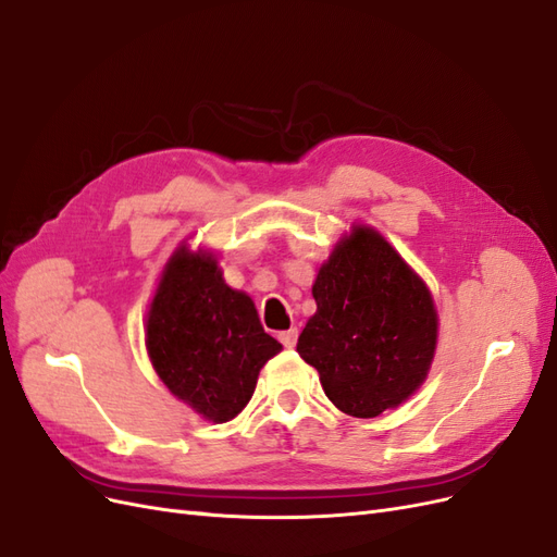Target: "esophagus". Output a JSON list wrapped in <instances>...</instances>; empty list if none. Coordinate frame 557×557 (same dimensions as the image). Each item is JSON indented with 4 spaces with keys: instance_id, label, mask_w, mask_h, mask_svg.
Segmentation results:
<instances>
[{
    "instance_id": "34e87169",
    "label": "esophagus",
    "mask_w": 557,
    "mask_h": 557,
    "mask_svg": "<svg viewBox=\"0 0 557 557\" xmlns=\"http://www.w3.org/2000/svg\"><path fill=\"white\" fill-rule=\"evenodd\" d=\"M297 336H299L297 327H290V330H285V332H281V334H278V339L283 342V346H285V348H293V346L297 344Z\"/></svg>"
}]
</instances>
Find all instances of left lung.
Listing matches in <instances>:
<instances>
[{"mask_svg":"<svg viewBox=\"0 0 557 557\" xmlns=\"http://www.w3.org/2000/svg\"><path fill=\"white\" fill-rule=\"evenodd\" d=\"M297 352L336 409L376 418L425 383L440 339L432 293L372 225L352 223L313 281Z\"/></svg>","mask_w":557,"mask_h":557,"instance_id":"8db88e82","label":"left lung"}]
</instances>
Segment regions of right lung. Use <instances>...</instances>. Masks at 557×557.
<instances>
[{
	"label": "right lung",
	"mask_w": 557,
	"mask_h": 557,
	"mask_svg": "<svg viewBox=\"0 0 557 557\" xmlns=\"http://www.w3.org/2000/svg\"><path fill=\"white\" fill-rule=\"evenodd\" d=\"M283 346L234 290L211 250L181 244L146 313V350L170 393L209 423H227L256 393L260 369Z\"/></svg>",
	"instance_id": "obj_1"
}]
</instances>
